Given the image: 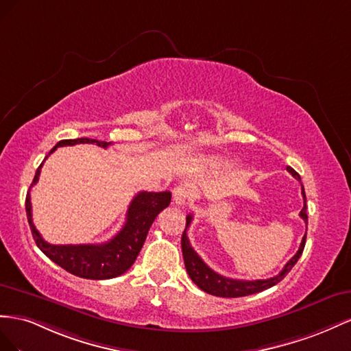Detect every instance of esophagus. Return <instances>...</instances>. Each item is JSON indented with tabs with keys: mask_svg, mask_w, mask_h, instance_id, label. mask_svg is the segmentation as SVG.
Returning <instances> with one entry per match:
<instances>
[{
	"mask_svg": "<svg viewBox=\"0 0 351 351\" xmlns=\"http://www.w3.org/2000/svg\"><path fill=\"white\" fill-rule=\"evenodd\" d=\"M189 198V188L186 185H179L175 188L173 191V203L176 206H184L186 203V199Z\"/></svg>",
	"mask_w": 351,
	"mask_h": 351,
	"instance_id": "obj_1",
	"label": "esophagus"
}]
</instances>
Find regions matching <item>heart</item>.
Masks as SVG:
<instances>
[{"label":"heart","mask_w":351,"mask_h":351,"mask_svg":"<svg viewBox=\"0 0 351 351\" xmlns=\"http://www.w3.org/2000/svg\"><path fill=\"white\" fill-rule=\"evenodd\" d=\"M217 165H223V162H217Z\"/></svg>","instance_id":"obj_1"}]
</instances>
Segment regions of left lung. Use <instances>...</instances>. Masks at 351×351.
Returning a JSON list of instances; mask_svg holds the SVG:
<instances>
[{
    "mask_svg": "<svg viewBox=\"0 0 351 351\" xmlns=\"http://www.w3.org/2000/svg\"><path fill=\"white\" fill-rule=\"evenodd\" d=\"M287 170L291 173L297 181L302 182V178L295 172L293 167H287ZM302 194H303V199H304V206L300 212V217H302L306 225H307V213H306V193H304V186L302 184ZM193 216L188 215L186 216V226L185 231L182 234V256H184V263L186 267V272L189 275V278L193 279V282L199 288L206 291L207 294H212L216 297H226V298H235V297H245V295H252L256 293L263 291V289H267L270 287L276 285L278 282H281L282 279L288 275L289 270L294 267V265L298 262L300 256H302L303 250H304V244H306V234L302 239V244H300L298 252L288 260V263L284 266V269L279 272L276 276L269 278V279H257V281H243V279H232V278H226L216 274L213 269H210L204 262L203 258L199 257L194 248L189 244V239L186 237V228L191 223Z\"/></svg>",
    "mask_w": 351,
    "mask_h": 351,
    "instance_id": "left-lung-1",
    "label": "left lung"
}]
</instances>
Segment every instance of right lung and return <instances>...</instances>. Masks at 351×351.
Segmentation results:
<instances>
[{
  "instance_id": "right-lung-1",
  "label": "right lung",
  "mask_w": 351,
  "mask_h": 351,
  "mask_svg": "<svg viewBox=\"0 0 351 351\" xmlns=\"http://www.w3.org/2000/svg\"><path fill=\"white\" fill-rule=\"evenodd\" d=\"M75 144H97L98 147L107 148L112 143L98 141L91 138L63 139L48 153H54L57 147L75 145ZM47 156V157H48ZM45 157V158H47ZM45 162V160H44ZM41 163L36 169L32 185H35L41 173ZM172 194L163 193H138L129 204L126 213V222L123 228L104 244H79V245H54L48 244L38 232L32 222V204L31 194L26 195V215L31 226L32 237L38 248L67 272L85 279H112L123 275L134 265L139 252L144 245L149 226L153 225L157 215L170 204Z\"/></svg>"
}]
</instances>
